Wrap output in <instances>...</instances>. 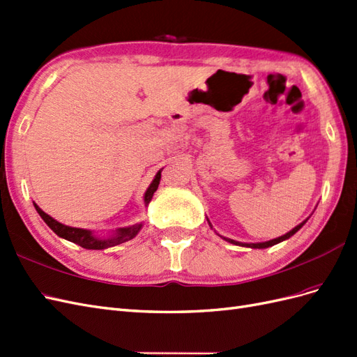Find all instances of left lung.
I'll list each match as a JSON object with an SVG mask.
<instances>
[{
  "mask_svg": "<svg viewBox=\"0 0 357 357\" xmlns=\"http://www.w3.org/2000/svg\"><path fill=\"white\" fill-rule=\"evenodd\" d=\"M305 222H307V220L299 223L298 226H295L294 229L289 231L287 234H284V235H282V236H278V238L269 240V241H265V243H240V241H235V240H231V238H225V236H222V238L226 240L228 243H231V244H235V245H243V247H250V248H266V247H271V245H275V244H278V243H282V241H284V240H289L291 235H295V234L302 228V226L305 225ZM208 223H210V222H208ZM210 226H211V223H210Z\"/></svg>",
  "mask_w": 357,
  "mask_h": 357,
  "instance_id": "1",
  "label": "left lung"
}]
</instances>
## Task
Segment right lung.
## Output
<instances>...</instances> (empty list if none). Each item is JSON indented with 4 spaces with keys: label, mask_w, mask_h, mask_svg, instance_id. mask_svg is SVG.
Wrapping results in <instances>:
<instances>
[{
    "label": "right lung",
    "mask_w": 357,
    "mask_h": 357,
    "mask_svg": "<svg viewBox=\"0 0 357 357\" xmlns=\"http://www.w3.org/2000/svg\"><path fill=\"white\" fill-rule=\"evenodd\" d=\"M164 169V168H162ZM162 169H159L156 172V176L153 178V181L150 183V186L147 188L146 193H144V205L147 207L149 202L152 201L153 193L156 192L159 181H160V172ZM34 207L37 210V213L41 215V219L46 222V225L49 228L55 232L61 238L71 241L74 244H77L83 248H88V250H104V248L109 247H114L117 244L126 243L129 240H132L134 236L139 232V229L143 228V223H135L132 226H126V228H117L113 235L109 236H96L92 231L89 229H82V228H73V226H67L63 223H59L58 220H55L53 218H50L49 214H46L43 211L38 205L34 202Z\"/></svg>",
    "instance_id": "add662e5"
}]
</instances>
